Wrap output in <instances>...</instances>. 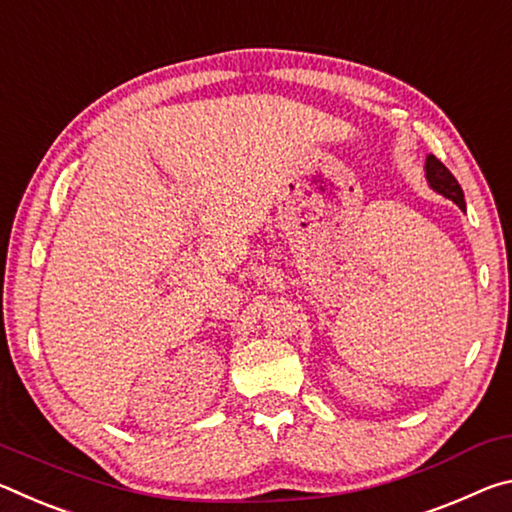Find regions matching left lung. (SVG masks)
Listing matches in <instances>:
<instances>
[{
	"instance_id": "left-lung-1",
	"label": "left lung",
	"mask_w": 512,
	"mask_h": 512,
	"mask_svg": "<svg viewBox=\"0 0 512 512\" xmlns=\"http://www.w3.org/2000/svg\"><path fill=\"white\" fill-rule=\"evenodd\" d=\"M424 172H426V181H429L431 190H435L442 197L451 199L458 208H463L465 211V197H463V190H460V186H458V181L454 179V174H451L433 154L426 156Z\"/></svg>"
}]
</instances>
